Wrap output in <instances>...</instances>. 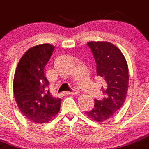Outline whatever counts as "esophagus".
I'll return each instance as SVG.
<instances>
[{
    "instance_id": "1",
    "label": "esophagus",
    "mask_w": 149,
    "mask_h": 149,
    "mask_svg": "<svg viewBox=\"0 0 149 149\" xmlns=\"http://www.w3.org/2000/svg\"><path fill=\"white\" fill-rule=\"evenodd\" d=\"M65 93L66 94V95H79V91L78 90H73L72 91V92H68V91H66V92H65Z\"/></svg>"
}]
</instances>
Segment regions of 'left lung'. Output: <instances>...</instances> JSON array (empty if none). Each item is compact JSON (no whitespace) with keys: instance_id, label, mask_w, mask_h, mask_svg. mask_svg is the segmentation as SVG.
I'll return each mask as SVG.
<instances>
[{"instance_id":"1","label":"left lung","mask_w":149,"mask_h":149,"mask_svg":"<svg viewBox=\"0 0 149 149\" xmlns=\"http://www.w3.org/2000/svg\"><path fill=\"white\" fill-rule=\"evenodd\" d=\"M97 65V75L104 80V97L95 99L93 109L85 112L95 122H105L119 111L126 100L129 85L128 65L118 47L107 41H89Z\"/></svg>"}]
</instances>
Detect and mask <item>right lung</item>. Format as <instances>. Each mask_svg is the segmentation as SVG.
Returning a JSON list of instances; mask_svg holds the SVG:
<instances>
[{
    "mask_svg": "<svg viewBox=\"0 0 149 149\" xmlns=\"http://www.w3.org/2000/svg\"><path fill=\"white\" fill-rule=\"evenodd\" d=\"M54 49L49 44L30 48L19 60L14 73L15 100L22 113L34 123H47L60 111L62 100L51 95L44 75V68Z\"/></svg>",
    "mask_w": 149,
    "mask_h": 149,
    "instance_id": "1",
    "label": "right lung"
}]
</instances>
